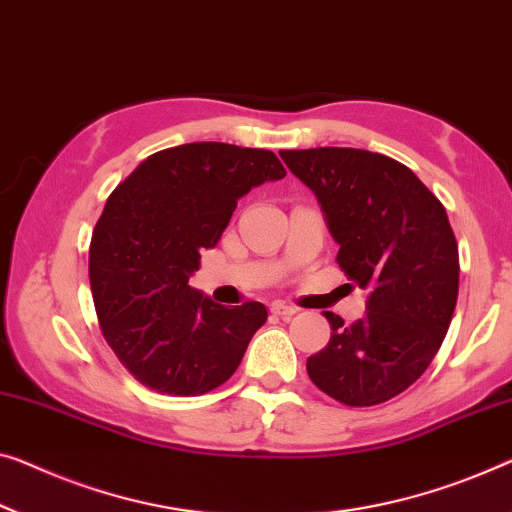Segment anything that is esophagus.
Masks as SVG:
<instances>
[{
  "mask_svg": "<svg viewBox=\"0 0 512 512\" xmlns=\"http://www.w3.org/2000/svg\"><path fill=\"white\" fill-rule=\"evenodd\" d=\"M271 312H273V315L282 317V319H292V317H294L296 312H299V310H296L294 305H285V303H273V305H271Z\"/></svg>",
  "mask_w": 512,
  "mask_h": 512,
  "instance_id": "obj_1",
  "label": "esophagus"
}]
</instances>
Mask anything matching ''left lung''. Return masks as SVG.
<instances>
[{
	"label": "left lung",
	"mask_w": 512,
	"mask_h": 512,
	"mask_svg": "<svg viewBox=\"0 0 512 512\" xmlns=\"http://www.w3.org/2000/svg\"><path fill=\"white\" fill-rule=\"evenodd\" d=\"M280 156L322 202L340 269L370 289L356 324L326 312L331 340L308 358V377L347 407L391 400L427 370L453 319L460 255L444 204L384 154L317 147Z\"/></svg>",
	"instance_id": "left-lung-1"
}]
</instances>
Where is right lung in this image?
I'll use <instances>...</instances> for the list:
<instances>
[{"label":"right lung","instance_id":"right-lung-1","mask_svg":"<svg viewBox=\"0 0 512 512\" xmlns=\"http://www.w3.org/2000/svg\"><path fill=\"white\" fill-rule=\"evenodd\" d=\"M285 174L273 151L193 142L156 151L112 190L91 234V296L103 338L142 386L193 398L239 368L269 312L213 303L188 278L236 200Z\"/></svg>","mask_w":512,"mask_h":512}]
</instances>
